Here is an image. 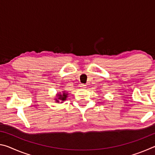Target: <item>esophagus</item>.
Returning <instances> with one entry per match:
<instances>
[{
    "mask_svg": "<svg viewBox=\"0 0 155 155\" xmlns=\"http://www.w3.org/2000/svg\"><path fill=\"white\" fill-rule=\"evenodd\" d=\"M79 87L82 89H85L87 86H86V85H85V84H81V85H79Z\"/></svg>",
    "mask_w": 155,
    "mask_h": 155,
    "instance_id": "34e87169",
    "label": "esophagus"
}]
</instances>
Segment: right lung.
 Returning a JSON list of instances; mask_svg holds the SVG:
<instances>
[{
	"label": "right lung",
	"mask_w": 155,
	"mask_h": 155,
	"mask_svg": "<svg viewBox=\"0 0 155 155\" xmlns=\"http://www.w3.org/2000/svg\"><path fill=\"white\" fill-rule=\"evenodd\" d=\"M68 94L66 92V91H63L62 94L59 93L57 95V98H55L56 103H59V101H61V103H62L63 101H65L68 97Z\"/></svg>",
	"instance_id": "right-lung-1"
}]
</instances>
